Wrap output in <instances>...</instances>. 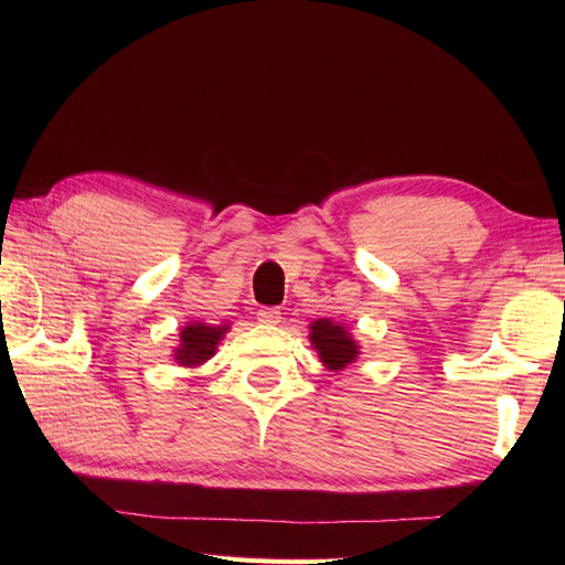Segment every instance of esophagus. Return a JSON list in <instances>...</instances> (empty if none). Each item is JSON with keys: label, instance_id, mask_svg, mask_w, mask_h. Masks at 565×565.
I'll return each mask as SVG.
<instances>
[{"label": "esophagus", "instance_id": "obj_1", "mask_svg": "<svg viewBox=\"0 0 565 565\" xmlns=\"http://www.w3.org/2000/svg\"><path fill=\"white\" fill-rule=\"evenodd\" d=\"M257 316H259V322H264V326H279V322H281V310L279 308H262Z\"/></svg>", "mask_w": 565, "mask_h": 565}]
</instances>
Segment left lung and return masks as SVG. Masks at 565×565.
<instances>
[{"label":"left lung","mask_w":565,"mask_h":565,"mask_svg":"<svg viewBox=\"0 0 565 565\" xmlns=\"http://www.w3.org/2000/svg\"><path fill=\"white\" fill-rule=\"evenodd\" d=\"M310 347L318 352L322 366L332 374H340L347 366L356 364L362 356V347L354 340V334L347 330L342 322H334L330 318H320L310 322Z\"/></svg>","instance_id":"obj_1"}]
</instances>
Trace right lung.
<instances>
[{
	"label": "right lung",
	"mask_w": 565,
	"mask_h": 565,
	"mask_svg": "<svg viewBox=\"0 0 565 565\" xmlns=\"http://www.w3.org/2000/svg\"><path fill=\"white\" fill-rule=\"evenodd\" d=\"M225 332H231V326L223 322V326H209V322H186L179 332V344L172 350V359L184 369H196L206 364L209 359L218 350L221 340Z\"/></svg>",
	"instance_id": "1"
}]
</instances>
